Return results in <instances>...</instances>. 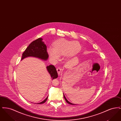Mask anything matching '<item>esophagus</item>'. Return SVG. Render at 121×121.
<instances>
[{
	"label": "esophagus",
	"instance_id": "obj_1",
	"mask_svg": "<svg viewBox=\"0 0 121 121\" xmlns=\"http://www.w3.org/2000/svg\"><path fill=\"white\" fill-rule=\"evenodd\" d=\"M62 70H63L62 69V68H60V67H58V68H57V72H58V74H60V73H61L62 72Z\"/></svg>",
	"mask_w": 121,
	"mask_h": 121
}]
</instances>
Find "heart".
<instances>
[{
  "mask_svg": "<svg viewBox=\"0 0 121 121\" xmlns=\"http://www.w3.org/2000/svg\"><path fill=\"white\" fill-rule=\"evenodd\" d=\"M52 47L47 48V51L51 59L57 61L60 56H64L66 58L73 57L80 52V44L78 41L68 40L65 39H60L54 41Z\"/></svg>",
  "mask_w": 121,
  "mask_h": 121,
  "instance_id": "1",
  "label": "heart"
}]
</instances>
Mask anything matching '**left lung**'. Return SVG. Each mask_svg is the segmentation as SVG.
<instances>
[{
    "label": "left lung",
    "mask_w": 121,
    "mask_h": 121,
    "mask_svg": "<svg viewBox=\"0 0 121 121\" xmlns=\"http://www.w3.org/2000/svg\"><path fill=\"white\" fill-rule=\"evenodd\" d=\"M63 96H64V99H65V101L67 102V103H68V104H71V105H75V104H72V103H71L70 102H69V101L66 99V97H65V96H64V94H63Z\"/></svg>",
    "instance_id": "1"
}]
</instances>
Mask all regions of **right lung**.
Listing matches in <instances>:
<instances>
[{
  "instance_id": "obj_1",
  "label": "right lung",
  "mask_w": 121,
  "mask_h": 121,
  "mask_svg": "<svg viewBox=\"0 0 121 121\" xmlns=\"http://www.w3.org/2000/svg\"><path fill=\"white\" fill-rule=\"evenodd\" d=\"M28 57H33L47 60L48 58V54L47 51V46L43 41L42 38H39L33 41L29 46L26 48L25 51L22 54L21 60L24 58ZM47 69L48 73L51 75L52 79L57 78L58 73L55 67L52 65L47 66ZM48 97L43 102L38 104H42L46 102Z\"/></svg>"
}]
</instances>
